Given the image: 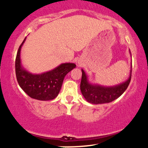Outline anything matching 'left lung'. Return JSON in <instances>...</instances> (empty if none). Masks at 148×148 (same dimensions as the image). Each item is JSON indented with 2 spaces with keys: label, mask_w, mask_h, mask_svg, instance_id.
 Listing matches in <instances>:
<instances>
[{
  "label": "left lung",
  "mask_w": 148,
  "mask_h": 148,
  "mask_svg": "<svg viewBox=\"0 0 148 148\" xmlns=\"http://www.w3.org/2000/svg\"><path fill=\"white\" fill-rule=\"evenodd\" d=\"M132 64L131 66V72L129 78L125 82L114 86H103L90 84L85 71L83 69L80 89L84 98L88 103L92 104L109 103L121 96L129 86L131 79Z\"/></svg>",
  "instance_id": "8db88e82"
}]
</instances>
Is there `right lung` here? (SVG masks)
<instances>
[{
  "mask_svg": "<svg viewBox=\"0 0 148 148\" xmlns=\"http://www.w3.org/2000/svg\"><path fill=\"white\" fill-rule=\"evenodd\" d=\"M26 38L19 46L16 56L15 73L17 82L32 98L38 100H53L59 94L64 77L76 67V64L63 63L53 70L39 74L29 72L22 67L20 60L21 48Z\"/></svg>",
  "mask_w": 148,
  "mask_h": 148,
  "instance_id": "right-lung-1",
  "label": "right lung"
}]
</instances>
